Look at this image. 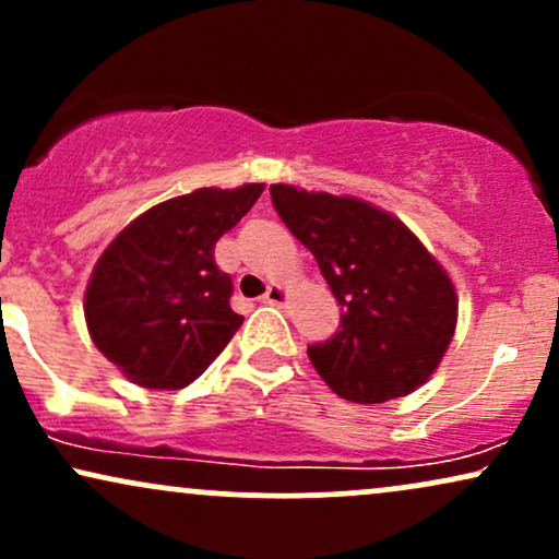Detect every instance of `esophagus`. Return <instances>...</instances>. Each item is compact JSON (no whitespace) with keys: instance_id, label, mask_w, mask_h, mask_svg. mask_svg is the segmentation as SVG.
I'll use <instances>...</instances> for the list:
<instances>
[{"instance_id":"esophagus-1","label":"esophagus","mask_w":559,"mask_h":559,"mask_svg":"<svg viewBox=\"0 0 559 559\" xmlns=\"http://www.w3.org/2000/svg\"><path fill=\"white\" fill-rule=\"evenodd\" d=\"M286 299H288V288L284 284H271L267 286V292L262 294V301H265V305H284Z\"/></svg>"}]
</instances>
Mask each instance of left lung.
Listing matches in <instances>:
<instances>
[{
  "label": "left lung",
  "instance_id": "1",
  "mask_svg": "<svg viewBox=\"0 0 559 559\" xmlns=\"http://www.w3.org/2000/svg\"><path fill=\"white\" fill-rule=\"evenodd\" d=\"M273 207L318 260L344 307L329 342L307 346L342 400L381 404L431 378L457 325V294L400 217L355 197L271 186Z\"/></svg>",
  "mask_w": 559,
  "mask_h": 559
}]
</instances>
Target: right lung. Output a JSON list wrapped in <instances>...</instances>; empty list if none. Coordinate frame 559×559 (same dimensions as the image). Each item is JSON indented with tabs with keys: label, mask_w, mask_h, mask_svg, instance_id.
Listing matches in <instances>:
<instances>
[{
	"label": "right lung",
	"mask_w": 559,
	"mask_h": 559,
	"mask_svg": "<svg viewBox=\"0 0 559 559\" xmlns=\"http://www.w3.org/2000/svg\"><path fill=\"white\" fill-rule=\"evenodd\" d=\"M262 183L197 189L159 202L115 236L86 286L96 349L144 389H183L226 349L241 316L215 243L258 202Z\"/></svg>",
	"instance_id": "1"
}]
</instances>
